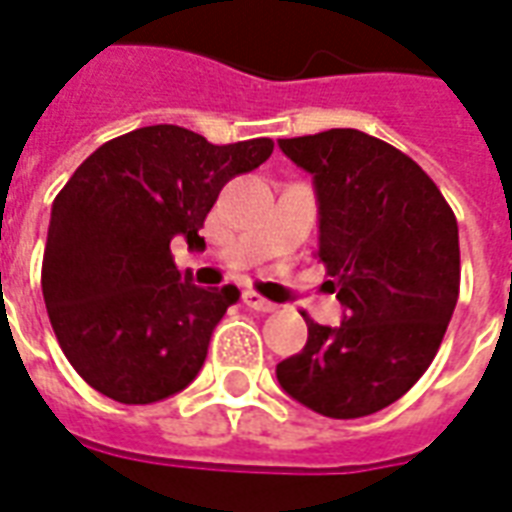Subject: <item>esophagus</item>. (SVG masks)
<instances>
[{
  "mask_svg": "<svg viewBox=\"0 0 512 512\" xmlns=\"http://www.w3.org/2000/svg\"><path fill=\"white\" fill-rule=\"evenodd\" d=\"M244 304L249 306V309H255V312H276V304L274 301H268V298H263L260 293H255V290H246L244 293Z\"/></svg>",
  "mask_w": 512,
  "mask_h": 512,
  "instance_id": "1",
  "label": "esophagus"
}]
</instances>
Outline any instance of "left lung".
<instances>
[{"label":"left lung","instance_id":"1","mask_svg":"<svg viewBox=\"0 0 512 512\" xmlns=\"http://www.w3.org/2000/svg\"><path fill=\"white\" fill-rule=\"evenodd\" d=\"M312 173L317 257L344 306L339 328L306 317L304 350L276 366L295 401L325 418H363L429 369L458 301V225L418 162L361 130L282 138Z\"/></svg>","mask_w":512,"mask_h":512}]
</instances>
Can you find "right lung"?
<instances>
[{"mask_svg": "<svg viewBox=\"0 0 512 512\" xmlns=\"http://www.w3.org/2000/svg\"><path fill=\"white\" fill-rule=\"evenodd\" d=\"M274 140L214 146L176 124L140 127L81 162L51 208L43 298L59 347L94 391L151 404L187 388L238 287L192 285L170 241L198 230L238 173L260 168Z\"/></svg>", "mask_w": 512, "mask_h": 512, "instance_id": "add662e5", "label": "right lung"}]
</instances>
